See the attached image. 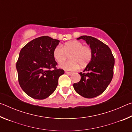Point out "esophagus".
<instances>
[{"label":"esophagus","mask_w":132,"mask_h":132,"mask_svg":"<svg viewBox=\"0 0 132 132\" xmlns=\"http://www.w3.org/2000/svg\"><path fill=\"white\" fill-rule=\"evenodd\" d=\"M67 75H72L73 74V73L72 72H69V71H66L65 72Z\"/></svg>","instance_id":"1"}]
</instances>
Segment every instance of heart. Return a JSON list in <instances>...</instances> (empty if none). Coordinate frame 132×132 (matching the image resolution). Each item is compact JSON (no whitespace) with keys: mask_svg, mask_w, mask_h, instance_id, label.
<instances>
[{"mask_svg":"<svg viewBox=\"0 0 132 132\" xmlns=\"http://www.w3.org/2000/svg\"><path fill=\"white\" fill-rule=\"evenodd\" d=\"M69 55V61L60 64L59 67L66 70H75L79 68L86 66L92 59L93 52L90 47L84 46L81 42L72 41L63 46L57 45L55 48L53 56L56 61L61 63Z\"/></svg>","mask_w":132,"mask_h":132,"instance_id":"obj_1","label":"heart"}]
</instances>
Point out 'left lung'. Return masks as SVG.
I'll return each instance as SVG.
<instances>
[{
  "mask_svg": "<svg viewBox=\"0 0 132 132\" xmlns=\"http://www.w3.org/2000/svg\"><path fill=\"white\" fill-rule=\"evenodd\" d=\"M83 39L92 50L93 56L86 68L79 74L81 80L73 84L76 93L82 97L92 98L106 90L113 75L115 59L110 48L98 39L82 35L77 39Z\"/></svg>",
  "mask_w": 132,
  "mask_h": 132,
  "instance_id": "8db88e82",
  "label": "left lung"
}]
</instances>
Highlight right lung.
<instances>
[{
  "label": "right lung",
  "mask_w": 132,
  "mask_h": 132,
  "mask_svg": "<svg viewBox=\"0 0 132 132\" xmlns=\"http://www.w3.org/2000/svg\"><path fill=\"white\" fill-rule=\"evenodd\" d=\"M60 41L48 36L32 40L21 49L16 63L20 86L25 93L44 100L54 92L64 71L57 69L53 52ZM52 68H54L51 70Z\"/></svg>",
  "instance_id": "right-lung-1"
}]
</instances>
